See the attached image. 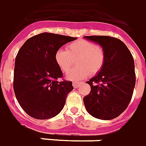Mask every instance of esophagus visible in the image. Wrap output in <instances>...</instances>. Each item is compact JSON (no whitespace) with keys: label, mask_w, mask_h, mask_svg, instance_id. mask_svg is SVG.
I'll return each mask as SVG.
<instances>
[{"label":"esophagus","mask_w":146,"mask_h":146,"mask_svg":"<svg viewBox=\"0 0 146 146\" xmlns=\"http://www.w3.org/2000/svg\"><path fill=\"white\" fill-rule=\"evenodd\" d=\"M72 85H73V86L75 88H78L79 86H81L82 85V82H73V83H72Z\"/></svg>","instance_id":"obj_1"}]
</instances>
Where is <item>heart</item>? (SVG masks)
I'll list each match as a JSON object with an SVG mask.
<instances>
[{
    "mask_svg": "<svg viewBox=\"0 0 146 146\" xmlns=\"http://www.w3.org/2000/svg\"><path fill=\"white\" fill-rule=\"evenodd\" d=\"M55 60L64 72L69 71L77 60L78 66L68 73L67 78L71 80H82L90 74L96 75L101 71L105 61V51L100 45L94 42L79 39L68 45L67 50L59 49Z\"/></svg>",
    "mask_w": 146,
    "mask_h": 146,
    "instance_id": "1",
    "label": "heart"
}]
</instances>
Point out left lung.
Instances as JSON below:
<instances>
[{
    "label": "left lung",
    "instance_id": "8db88e82",
    "mask_svg": "<svg viewBox=\"0 0 146 146\" xmlns=\"http://www.w3.org/2000/svg\"><path fill=\"white\" fill-rule=\"evenodd\" d=\"M97 42L105 51L104 66L86 83L90 93L83 98L85 107L92 116L109 120L127 109L134 92L136 76L130 50L118 38L109 36H85Z\"/></svg>",
    "mask_w": 146,
    "mask_h": 146
}]
</instances>
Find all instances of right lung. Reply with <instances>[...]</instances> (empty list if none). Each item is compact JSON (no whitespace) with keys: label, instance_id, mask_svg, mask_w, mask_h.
I'll list each match as a JSON object with an SVG mask.
<instances>
[{"label":"right lung","instance_id":"1","mask_svg":"<svg viewBox=\"0 0 146 146\" xmlns=\"http://www.w3.org/2000/svg\"><path fill=\"white\" fill-rule=\"evenodd\" d=\"M77 38L52 33L35 35L23 45L15 57L13 88L22 108L37 119H47L61 111L72 82L63 80L56 52Z\"/></svg>","mask_w":146,"mask_h":146}]
</instances>
